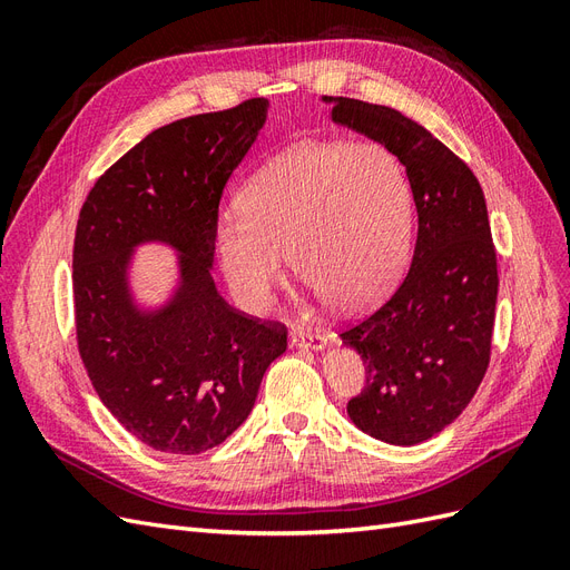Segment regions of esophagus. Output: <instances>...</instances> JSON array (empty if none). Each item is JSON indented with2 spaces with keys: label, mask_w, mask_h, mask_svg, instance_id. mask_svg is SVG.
Masks as SVG:
<instances>
[{
  "label": "esophagus",
  "mask_w": 570,
  "mask_h": 570,
  "mask_svg": "<svg viewBox=\"0 0 570 570\" xmlns=\"http://www.w3.org/2000/svg\"><path fill=\"white\" fill-rule=\"evenodd\" d=\"M289 344L292 347H306V350H323L327 340L321 333L312 331H292L289 333Z\"/></svg>",
  "instance_id": "1"
}]
</instances>
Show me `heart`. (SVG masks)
<instances>
[{
  "label": "heart",
  "instance_id": "heart-1",
  "mask_svg": "<svg viewBox=\"0 0 570 570\" xmlns=\"http://www.w3.org/2000/svg\"><path fill=\"white\" fill-rule=\"evenodd\" d=\"M413 195L381 145H302L249 180L243 206L216 218V252L235 302L264 312L295 271L344 312L371 306L402 268Z\"/></svg>",
  "mask_w": 570,
  "mask_h": 570
}]
</instances>
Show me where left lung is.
I'll return each instance as SVG.
<instances>
[{"mask_svg": "<svg viewBox=\"0 0 570 570\" xmlns=\"http://www.w3.org/2000/svg\"><path fill=\"white\" fill-rule=\"evenodd\" d=\"M333 120L390 149L406 168L419 237L394 295L342 333L366 364L350 419L387 444H419L459 419L490 364L497 252L473 170L416 120L350 97H323Z\"/></svg>", "mask_w": 570, "mask_h": 570, "instance_id": "8db88e82", "label": "left lung"}]
</instances>
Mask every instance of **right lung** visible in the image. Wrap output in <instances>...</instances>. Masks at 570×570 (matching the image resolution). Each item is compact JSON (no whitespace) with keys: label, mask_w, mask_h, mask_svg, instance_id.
I'll return each mask as SVG.
<instances>
[{"label":"right lung","mask_w":570,"mask_h":570,"mask_svg":"<svg viewBox=\"0 0 570 570\" xmlns=\"http://www.w3.org/2000/svg\"><path fill=\"white\" fill-rule=\"evenodd\" d=\"M268 99L174 120L126 151L85 199L73 245L78 352L99 400L157 452L199 454L245 423L287 327L237 312L212 278L218 202L266 124ZM164 242L181 283L164 307L134 304L137 244Z\"/></svg>","instance_id":"add662e5"}]
</instances>
